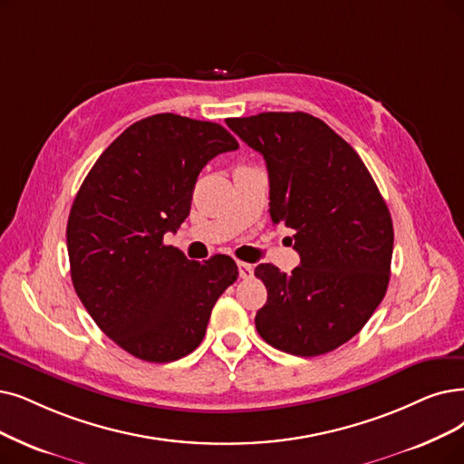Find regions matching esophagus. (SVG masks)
I'll return each instance as SVG.
<instances>
[{
    "label": "esophagus",
    "mask_w": 464,
    "mask_h": 464,
    "mask_svg": "<svg viewBox=\"0 0 464 464\" xmlns=\"http://www.w3.org/2000/svg\"><path fill=\"white\" fill-rule=\"evenodd\" d=\"M237 270H239V277H244V280H249L253 277V265L249 263H237Z\"/></svg>",
    "instance_id": "1"
}]
</instances>
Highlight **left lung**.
Returning a JSON list of instances; mask_svg holds the SVG:
<instances>
[{"label": "left lung", "mask_w": 464, "mask_h": 464, "mask_svg": "<svg viewBox=\"0 0 464 464\" xmlns=\"http://www.w3.org/2000/svg\"><path fill=\"white\" fill-rule=\"evenodd\" d=\"M228 127L263 154L274 225L295 232L301 265L291 274L258 265L266 304L258 335L277 350L312 358L360 333L391 280V211L362 158L322 120L304 112L230 118Z\"/></svg>", "instance_id": "8db88e82"}]
</instances>
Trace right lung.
<instances>
[{"label":"right lung","mask_w":464,"mask_h":464,"mask_svg":"<svg viewBox=\"0 0 464 464\" xmlns=\"http://www.w3.org/2000/svg\"><path fill=\"white\" fill-rule=\"evenodd\" d=\"M237 150L225 127L177 114L144 118L110 144L72 203V284L95 324L129 354L168 363L194 352L218 296L237 280L228 255L188 261L163 244L190 215L208 161Z\"/></svg>","instance_id":"obj_1"}]
</instances>
